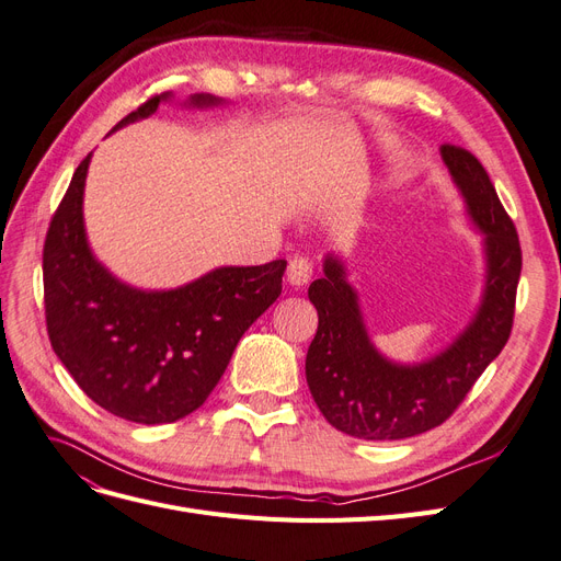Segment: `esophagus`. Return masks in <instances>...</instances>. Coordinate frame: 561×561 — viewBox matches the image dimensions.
<instances>
[{"label":"esophagus","instance_id":"esophagus-1","mask_svg":"<svg viewBox=\"0 0 561 561\" xmlns=\"http://www.w3.org/2000/svg\"><path fill=\"white\" fill-rule=\"evenodd\" d=\"M313 276V262L309 257H295L287 264V283L293 287L307 285Z\"/></svg>","mask_w":561,"mask_h":561}]
</instances>
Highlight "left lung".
Masks as SVG:
<instances>
[{
    "mask_svg": "<svg viewBox=\"0 0 561 561\" xmlns=\"http://www.w3.org/2000/svg\"><path fill=\"white\" fill-rule=\"evenodd\" d=\"M470 222L484 233L486 276L478 311L454 344L416 365L383 358L371 344L344 262L328 254L309 287L318 332L307 353L309 390L336 431L360 439H404L447 421L513 330L522 248L484 165L468 149L439 147Z\"/></svg>",
    "mask_w": 561,
    "mask_h": 561,
    "instance_id": "left-lung-1",
    "label": "left lung"
}]
</instances>
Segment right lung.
Here are the masks:
<instances>
[{"label": "right lung", "instance_id": "obj_1", "mask_svg": "<svg viewBox=\"0 0 561 561\" xmlns=\"http://www.w3.org/2000/svg\"><path fill=\"white\" fill-rule=\"evenodd\" d=\"M171 93L149 98L114 126L154 114ZM222 100L196 93L194 107ZM79 163L44 243L46 330L79 388L110 414L135 423H173L206 402L245 330L283 290L285 260L219 266L175 290L147 293L100 264L83 229Z\"/></svg>", "mask_w": 561, "mask_h": 561}]
</instances>
